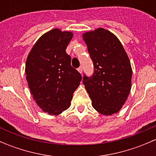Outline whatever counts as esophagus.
I'll return each instance as SVG.
<instances>
[{"label":"esophagus","mask_w":156,"mask_h":156,"mask_svg":"<svg viewBox=\"0 0 156 156\" xmlns=\"http://www.w3.org/2000/svg\"><path fill=\"white\" fill-rule=\"evenodd\" d=\"M78 72H79L80 73H81V74L82 73V71H83V68H82V66H80L79 68L78 69Z\"/></svg>","instance_id":"esophagus-1"}]
</instances>
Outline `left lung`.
Listing matches in <instances>:
<instances>
[{"label": "left lung", "instance_id": "1", "mask_svg": "<svg viewBox=\"0 0 156 156\" xmlns=\"http://www.w3.org/2000/svg\"><path fill=\"white\" fill-rule=\"evenodd\" d=\"M94 62V72L84 75L83 84L100 114L117 113L126 102L131 89L132 69L127 53L113 33L99 28L82 34Z\"/></svg>", "mask_w": 156, "mask_h": 156}]
</instances>
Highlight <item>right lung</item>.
I'll list each match as a JSON object with an SVG mask.
<instances>
[{
    "instance_id": "obj_1",
    "label": "right lung",
    "mask_w": 156,
    "mask_h": 156,
    "mask_svg": "<svg viewBox=\"0 0 156 156\" xmlns=\"http://www.w3.org/2000/svg\"><path fill=\"white\" fill-rule=\"evenodd\" d=\"M73 37L71 31L53 29L36 41L28 55L26 75L31 94L44 112L57 115L71 104L81 75L71 66L66 49Z\"/></svg>"
}]
</instances>
